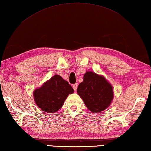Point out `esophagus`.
<instances>
[{"label": "esophagus", "mask_w": 151, "mask_h": 151, "mask_svg": "<svg viewBox=\"0 0 151 151\" xmlns=\"http://www.w3.org/2000/svg\"><path fill=\"white\" fill-rule=\"evenodd\" d=\"M77 87H78V84L77 83L74 84L73 85V89H74V90H75V91H76V90H77Z\"/></svg>", "instance_id": "obj_1"}]
</instances>
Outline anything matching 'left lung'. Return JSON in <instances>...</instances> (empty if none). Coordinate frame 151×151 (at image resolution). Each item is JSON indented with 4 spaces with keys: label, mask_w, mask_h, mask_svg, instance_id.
<instances>
[{
    "label": "left lung",
    "mask_w": 151,
    "mask_h": 151,
    "mask_svg": "<svg viewBox=\"0 0 151 151\" xmlns=\"http://www.w3.org/2000/svg\"><path fill=\"white\" fill-rule=\"evenodd\" d=\"M78 84L77 93L86 108L92 113L105 110L114 99L113 87L103 75L87 71Z\"/></svg>",
    "instance_id": "1"
}]
</instances>
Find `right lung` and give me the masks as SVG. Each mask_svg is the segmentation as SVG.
<instances>
[{
	"label": "right lung",
	"instance_id": "add662e5",
	"mask_svg": "<svg viewBox=\"0 0 151 151\" xmlns=\"http://www.w3.org/2000/svg\"><path fill=\"white\" fill-rule=\"evenodd\" d=\"M73 92L74 90L68 82L55 75L42 86L35 89L33 94L38 108L47 113H55L63 106L68 96Z\"/></svg>",
	"mask_w": 151,
	"mask_h": 151
}]
</instances>
